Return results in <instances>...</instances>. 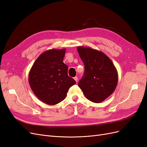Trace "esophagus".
Here are the masks:
<instances>
[{
    "mask_svg": "<svg viewBox=\"0 0 147 147\" xmlns=\"http://www.w3.org/2000/svg\"><path fill=\"white\" fill-rule=\"evenodd\" d=\"M74 79L75 80V82H78V77H75L74 78Z\"/></svg>",
    "mask_w": 147,
    "mask_h": 147,
    "instance_id": "34e87169",
    "label": "esophagus"
}]
</instances>
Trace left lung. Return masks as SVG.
<instances>
[{"instance_id":"8db88e82","label":"left lung","mask_w":147,"mask_h":147,"mask_svg":"<svg viewBox=\"0 0 147 147\" xmlns=\"http://www.w3.org/2000/svg\"><path fill=\"white\" fill-rule=\"evenodd\" d=\"M77 51L84 65V73L78 86L90 101L100 103L116 89L117 70L105 53L90 47H78Z\"/></svg>"}]
</instances>
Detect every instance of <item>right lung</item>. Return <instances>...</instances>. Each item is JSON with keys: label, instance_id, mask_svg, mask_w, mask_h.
Wrapping results in <instances>:
<instances>
[{"label": "right lung", "instance_id": "1", "mask_svg": "<svg viewBox=\"0 0 147 147\" xmlns=\"http://www.w3.org/2000/svg\"><path fill=\"white\" fill-rule=\"evenodd\" d=\"M66 49H51L42 53L29 73L31 90L37 98L48 105L63 100L69 89L76 83L68 76V67L63 63Z\"/></svg>", "mask_w": 147, "mask_h": 147}]
</instances>
